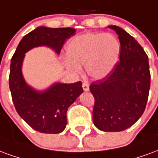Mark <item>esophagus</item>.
Here are the masks:
<instances>
[{
    "label": "esophagus",
    "mask_w": 158,
    "mask_h": 158,
    "mask_svg": "<svg viewBox=\"0 0 158 158\" xmlns=\"http://www.w3.org/2000/svg\"><path fill=\"white\" fill-rule=\"evenodd\" d=\"M82 88H83V90L85 92H87V91H89V85L87 83H82Z\"/></svg>",
    "instance_id": "obj_1"
}]
</instances>
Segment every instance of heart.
Returning <instances> with one entry per match:
<instances>
[{
	"label": "heart",
	"instance_id": "obj_1",
	"mask_svg": "<svg viewBox=\"0 0 158 158\" xmlns=\"http://www.w3.org/2000/svg\"><path fill=\"white\" fill-rule=\"evenodd\" d=\"M120 51V43L111 33H85L69 41L66 45L68 58L64 60V64L74 73H80V65H84L87 74L98 80L115 67Z\"/></svg>",
	"mask_w": 158,
	"mask_h": 158
}]
</instances>
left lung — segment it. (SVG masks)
<instances>
[{
  "label": "left lung",
  "instance_id": "obj_1",
  "mask_svg": "<svg viewBox=\"0 0 158 158\" xmlns=\"http://www.w3.org/2000/svg\"><path fill=\"white\" fill-rule=\"evenodd\" d=\"M118 34L119 61L105 77L90 85L94 97L93 120L100 131H125L140 118L147 106L151 84L148 56L121 27L109 26Z\"/></svg>",
  "mask_w": 158,
  "mask_h": 158
}]
</instances>
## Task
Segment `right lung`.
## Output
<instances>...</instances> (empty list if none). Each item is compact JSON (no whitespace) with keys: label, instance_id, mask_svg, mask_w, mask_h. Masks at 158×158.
<instances>
[{"label":"right lung","instance_id":"add662e5","mask_svg":"<svg viewBox=\"0 0 158 158\" xmlns=\"http://www.w3.org/2000/svg\"><path fill=\"white\" fill-rule=\"evenodd\" d=\"M75 32L72 27H37L23 38L11 58L9 87L15 109L27 125L41 133L58 134L65 130L67 109L83 93L82 82L55 83L44 92H36L27 85L22 75L24 55L32 48L41 45L60 54L64 43Z\"/></svg>","mask_w":158,"mask_h":158}]
</instances>
